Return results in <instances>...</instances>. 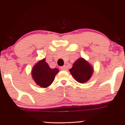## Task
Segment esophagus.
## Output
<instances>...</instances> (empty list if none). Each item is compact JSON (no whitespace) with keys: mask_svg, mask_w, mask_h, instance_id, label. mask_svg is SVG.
Wrapping results in <instances>:
<instances>
[{"mask_svg":"<svg viewBox=\"0 0 125 125\" xmlns=\"http://www.w3.org/2000/svg\"><path fill=\"white\" fill-rule=\"evenodd\" d=\"M60 69L62 70H63V71H67L68 70V67L66 66V65H64V66H62V67H60Z\"/></svg>","mask_w":125,"mask_h":125,"instance_id":"esophagus-1","label":"esophagus"}]
</instances>
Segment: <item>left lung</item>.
I'll list each match as a JSON object with an SVG mask.
<instances>
[{
	"instance_id": "obj_1",
	"label": "left lung",
	"mask_w": 125,
	"mask_h": 125,
	"mask_svg": "<svg viewBox=\"0 0 125 125\" xmlns=\"http://www.w3.org/2000/svg\"><path fill=\"white\" fill-rule=\"evenodd\" d=\"M70 72L78 82L84 83L87 82L91 77L93 68L84 59L80 58L73 63Z\"/></svg>"
}]
</instances>
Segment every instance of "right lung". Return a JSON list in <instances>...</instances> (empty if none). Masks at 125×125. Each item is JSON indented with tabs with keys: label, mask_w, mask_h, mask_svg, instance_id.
Instances as JSON below:
<instances>
[{
	"label": "right lung",
	"mask_w": 125,
	"mask_h": 125,
	"mask_svg": "<svg viewBox=\"0 0 125 125\" xmlns=\"http://www.w3.org/2000/svg\"><path fill=\"white\" fill-rule=\"evenodd\" d=\"M59 72L57 68H50L45 59H43L34 65L32 70V76L37 84L42 87H47L53 83Z\"/></svg>",
	"instance_id": "right-lung-1"
}]
</instances>
